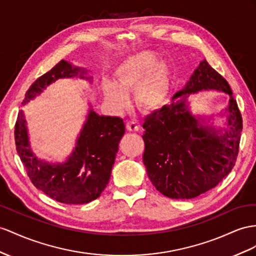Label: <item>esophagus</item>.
Masks as SVG:
<instances>
[{
  "label": "esophagus",
  "instance_id": "obj_1",
  "mask_svg": "<svg viewBox=\"0 0 256 256\" xmlns=\"http://www.w3.org/2000/svg\"><path fill=\"white\" fill-rule=\"evenodd\" d=\"M126 130H130V132H137L140 130L138 123L135 121H128L126 122Z\"/></svg>",
  "mask_w": 256,
  "mask_h": 256
}]
</instances>
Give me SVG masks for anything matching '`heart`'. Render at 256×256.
<instances>
[{
    "mask_svg": "<svg viewBox=\"0 0 256 256\" xmlns=\"http://www.w3.org/2000/svg\"><path fill=\"white\" fill-rule=\"evenodd\" d=\"M152 52H140L126 57L114 70V82L104 80L102 92L114 107L128 104V92L135 90V102L144 109L159 108L164 102L170 82V69Z\"/></svg>",
    "mask_w": 256,
    "mask_h": 256,
    "instance_id": "heart-1",
    "label": "heart"
}]
</instances>
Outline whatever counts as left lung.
<instances>
[{"label": "left lung", "mask_w": 256, "mask_h": 256, "mask_svg": "<svg viewBox=\"0 0 256 256\" xmlns=\"http://www.w3.org/2000/svg\"><path fill=\"white\" fill-rule=\"evenodd\" d=\"M202 89H218L231 96L228 130L224 134L202 126L186 109V96ZM180 96V101L174 102ZM172 100L142 124V161L156 190L172 199H192L218 186L234 166L242 116L228 82L206 60Z\"/></svg>", "instance_id": "left-lung-1"}]
</instances>
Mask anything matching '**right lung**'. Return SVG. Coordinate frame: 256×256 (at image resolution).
Instances as JSON below:
<instances>
[{
    "instance_id": "1",
    "label": "right lung",
    "mask_w": 256,
    "mask_h": 256,
    "mask_svg": "<svg viewBox=\"0 0 256 256\" xmlns=\"http://www.w3.org/2000/svg\"><path fill=\"white\" fill-rule=\"evenodd\" d=\"M85 74L86 70L60 60L31 84L22 104L57 78L76 76L90 78ZM124 132L126 126L120 118L100 116L90 109L74 152L62 164H48L32 154L22 110L18 112L14 134L16 150L32 184L58 202L83 204L97 199L108 185Z\"/></svg>"
}]
</instances>
